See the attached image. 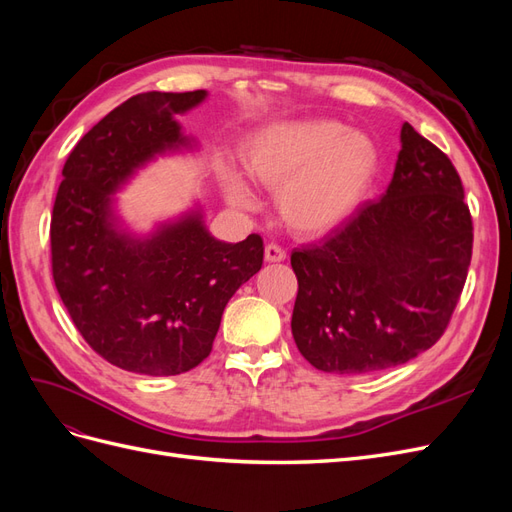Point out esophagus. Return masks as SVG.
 <instances>
[{
	"instance_id": "1",
	"label": "esophagus",
	"mask_w": 512,
	"mask_h": 512,
	"mask_svg": "<svg viewBox=\"0 0 512 512\" xmlns=\"http://www.w3.org/2000/svg\"><path fill=\"white\" fill-rule=\"evenodd\" d=\"M265 260L267 262H282V260H286V250H284V247H280V245L269 243L265 247Z\"/></svg>"
}]
</instances>
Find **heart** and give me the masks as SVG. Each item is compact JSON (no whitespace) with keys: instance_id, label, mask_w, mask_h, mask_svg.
<instances>
[{"instance_id":"1","label":"heart","mask_w":512,"mask_h":512,"mask_svg":"<svg viewBox=\"0 0 512 512\" xmlns=\"http://www.w3.org/2000/svg\"><path fill=\"white\" fill-rule=\"evenodd\" d=\"M243 173L269 192H280L284 222L303 235H322L359 209L378 170V149L359 130L329 119L275 121L241 145ZM226 198L252 209L256 198L241 177L222 173Z\"/></svg>"}]
</instances>
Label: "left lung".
Instances as JSON below:
<instances>
[{"instance_id":"obj_1","label":"left lung","mask_w":512,"mask_h":512,"mask_svg":"<svg viewBox=\"0 0 512 512\" xmlns=\"http://www.w3.org/2000/svg\"><path fill=\"white\" fill-rule=\"evenodd\" d=\"M472 215L453 162L410 123L389 188L294 250L292 337L327 374H371L438 342L466 284Z\"/></svg>"}]
</instances>
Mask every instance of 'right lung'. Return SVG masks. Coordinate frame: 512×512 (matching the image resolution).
<instances>
[{"label": "right lung", "instance_id": "obj_1", "mask_svg": "<svg viewBox=\"0 0 512 512\" xmlns=\"http://www.w3.org/2000/svg\"><path fill=\"white\" fill-rule=\"evenodd\" d=\"M205 98V89L138 94L98 121L61 170L51 215L57 292L85 342L134 374L177 376L203 363L226 303L262 267L260 235L218 241L200 211L145 239L113 213V194L136 168L192 145L175 115Z\"/></svg>", "mask_w": 512, "mask_h": 512}]
</instances>
